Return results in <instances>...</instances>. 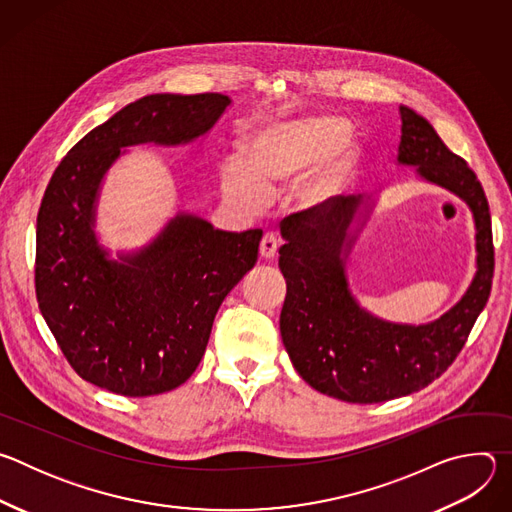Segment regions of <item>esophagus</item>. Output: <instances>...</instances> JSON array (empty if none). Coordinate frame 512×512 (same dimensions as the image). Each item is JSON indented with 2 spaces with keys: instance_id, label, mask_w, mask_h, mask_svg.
<instances>
[{
  "instance_id": "34e87169",
  "label": "esophagus",
  "mask_w": 512,
  "mask_h": 512,
  "mask_svg": "<svg viewBox=\"0 0 512 512\" xmlns=\"http://www.w3.org/2000/svg\"><path fill=\"white\" fill-rule=\"evenodd\" d=\"M279 245H277V239L271 235V233H265L263 239H261V245H259V255L261 259H273L275 253H277Z\"/></svg>"
}]
</instances>
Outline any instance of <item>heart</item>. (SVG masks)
I'll return each mask as SVG.
<instances>
[{
    "mask_svg": "<svg viewBox=\"0 0 512 512\" xmlns=\"http://www.w3.org/2000/svg\"><path fill=\"white\" fill-rule=\"evenodd\" d=\"M344 127L340 117L308 115L255 129L243 143V160L225 158L218 166L223 196L235 208L255 214L271 194L296 180L291 188L296 208L304 212L324 208L344 192L350 176L354 156L350 139L328 160L321 161L336 148Z\"/></svg>",
    "mask_w": 512,
    "mask_h": 512,
    "instance_id": "heart-1",
    "label": "heart"
}]
</instances>
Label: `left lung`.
<instances>
[{
	"mask_svg": "<svg viewBox=\"0 0 512 512\" xmlns=\"http://www.w3.org/2000/svg\"><path fill=\"white\" fill-rule=\"evenodd\" d=\"M397 166L458 196L472 212L476 271L462 298L425 324L391 322L362 308L348 281V259L371 221L381 192L338 196L318 212L283 221L279 269L287 294L279 316L283 346L298 375L346 403H383L421 391L462 350L484 310L494 271L490 212L468 164L452 154L427 119L399 105Z\"/></svg>",
	"mask_w": 512,
	"mask_h": 512,
	"instance_id": "obj_1",
	"label": "left lung"
}]
</instances>
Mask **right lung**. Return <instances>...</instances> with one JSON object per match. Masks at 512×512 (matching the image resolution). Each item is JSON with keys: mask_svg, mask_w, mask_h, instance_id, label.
I'll use <instances>...</instances> for the list:
<instances>
[{"mask_svg": "<svg viewBox=\"0 0 512 512\" xmlns=\"http://www.w3.org/2000/svg\"><path fill=\"white\" fill-rule=\"evenodd\" d=\"M231 105L221 93L141 97L91 129L50 178L36 223L38 306L70 367L101 389L148 397L188 381L218 308L257 263L261 229L218 231L188 210L115 255L97 231L105 178L127 148L192 145Z\"/></svg>", "mask_w": 512, "mask_h": 512, "instance_id": "add662e5", "label": "right lung"}]
</instances>
